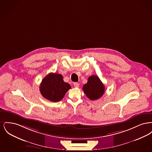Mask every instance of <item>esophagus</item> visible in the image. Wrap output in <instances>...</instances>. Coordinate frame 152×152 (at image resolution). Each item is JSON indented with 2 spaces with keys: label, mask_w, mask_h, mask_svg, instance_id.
<instances>
[{
  "label": "esophagus",
  "mask_w": 152,
  "mask_h": 152,
  "mask_svg": "<svg viewBox=\"0 0 152 152\" xmlns=\"http://www.w3.org/2000/svg\"><path fill=\"white\" fill-rule=\"evenodd\" d=\"M73 86H74V87H76V88H78L79 87V84L77 83H74Z\"/></svg>",
  "instance_id": "1"
}]
</instances>
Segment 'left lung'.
Instances as JSON below:
<instances>
[{
  "mask_svg": "<svg viewBox=\"0 0 152 152\" xmlns=\"http://www.w3.org/2000/svg\"><path fill=\"white\" fill-rule=\"evenodd\" d=\"M83 89L88 98L91 100H96L104 94L105 87L97 76L93 75L89 77L88 82L83 86Z\"/></svg>",
  "mask_w": 152,
  "mask_h": 152,
  "instance_id": "left-lung-1",
  "label": "left lung"
}]
</instances>
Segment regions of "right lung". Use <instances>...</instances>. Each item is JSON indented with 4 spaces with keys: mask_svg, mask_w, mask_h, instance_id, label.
Listing matches in <instances>:
<instances>
[{
    "mask_svg": "<svg viewBox=\"0 0 152 152\" xmlns=\"http://www.w3.org/2000/svg\"><path fill=\"white\" fill-rule=\"evenodd\" d=\"M71 88V86L64 81L61 74L50 73L42 80L40 91L46 99L52 102H58L63 99Z\"/></svg>",
    "mask_w": 152,
    "mask_h": 152,
    "instance_id": "right-lung-1",
    "label": "right lung"
}]
</instances>
